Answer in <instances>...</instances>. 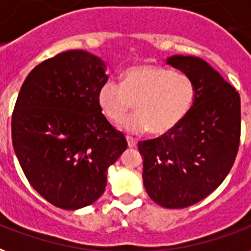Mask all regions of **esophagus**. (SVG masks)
<instances>
[{
	"instance_id": "34e87169",
	"label": "esophagus",
	"mask_w": 251,
	"mask_h": 251,
	"mask_svg": "<svg viewBox=\"0 0 251 251\" xmlns=\"http://www.w3.org/2000/svg\"><path fill=\"white\" fill-rule=\"evenodd\" d=\"M127 143H128V147H131V148H133V147H136V140H135V139H132V138H129V136H128L127 138Z\"/></svg>"
}]
</instances>
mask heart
<instances>
[{
  "instance_id": "b5f03b06",
  "label": "heart",
  "mask_w": 251,
  "mask_h": 251,
  "mask_svg": "<svg viewBox=\"0 0 251 251\" xmlns=\"http://www.w3.org/2000/svg\"><path fill=\"white\" fill-rule=\"evenodd\" d=\"M197 96L194 80L186 73L159 65H133L123 73L122 84L104 83L98 92V103L108 120L118 124L128 113H138L126 120L127 132L152 131L164 135L183 122Z\"/></svg>"
}]
</instances>
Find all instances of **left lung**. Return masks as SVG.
<instances>
[{
    "instance_id": "1",
    "label": "left lung",
    "mask_w": 251,
    "mask_h": 251,
    "mask_svg": "<svg viewBox=\"0 0 251 251\" xmlns=\"http://www.w3.org/2000/svg\"><path fill=\"white\" fill-rule=\"evenodd\" d=\"M166 64L193 78L195 101L173 131L139 142L138 147L150 198L166 208H183L210 195L233 167L241 136V99L202 58L174 54Z\"/></svg>"
}]
</instances>
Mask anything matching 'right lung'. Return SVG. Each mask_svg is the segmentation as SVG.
<instances>
[{
	"label": "right lung",
	"mask_w": 251,
	"mask_h": 251,
	"mask_svg": "<svg viewBox=\"0 0 251 251\" xmlns=\"http://www.w3.org/2000/svg\"><path fill=\"white\" fill-rule=\"evenodd\" d=\"M107 64L81 49L58 53L30 71L12 116L13 148L43 198L64 210L96 202L127 140L98 103Z\"/></svg>",
	"instance_id": "right-lung-1"
}]
</instances>
